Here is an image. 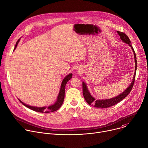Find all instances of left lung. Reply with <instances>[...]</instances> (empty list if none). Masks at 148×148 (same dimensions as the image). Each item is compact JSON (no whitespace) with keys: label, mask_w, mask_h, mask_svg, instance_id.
<instances>
[{"label":"left lung","mask_w":148,"mask_h":148,"mask_svg":"<svg viewBox=\"0 0 148 148\" xmlns=\"http://www.w3.org/2000/svg\"><path fill=\"white\" fill-rule=\"evenodd\" d=\"M117 33L118 35L120 36V38L122 40V41L124 43L128 44L132 49L134 55V58H135V73L133 77V79L132 81L131 84L129 86V87L126 88L123 92H122L121 94L118 95V96L114 97L110 99H95L90 94L89 92L88 88L87 87V84L82 82V93L84 98H85L86 102L90 105H94V107L96 108H108L110 107L115 105V104L118 103L120 101H121L123 99H124L126 96H127L131 92V91L132 89V87L134 86L135 79V75H136V71L137 69V61H136V54L135 53V51L134 50V48L131 46V41H130L129 37L126 34H125L123 32H121L119 31H117Z\"/></svg>","instance_id":"obj_1"}]
</instances>
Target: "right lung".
Wrapping results in <instances>:
<instances>
[{"label":"right lung","instance_id":"add662e5","mask_svg":"<svg viewBox=\"0 0 148 148\" xmlns=\"http://www.w3.org/2000/svg\"><path fill=\"white\" fill-rule=\"evenodd\" d=\"M20 41V39H18L17 40V41L16 42V46L14 47V50L16 49L18 42ZM72 75L73 74L70 73L69 74H68L67 75H66L65 77V78L63 79L62 83H61V88H60V90L58 94V95L57 97V99L56 101V102L51 105H50L49 107H33V106H30V105H27L25 103H23L22 101H20L19 99V101L22 103L23 105H25V107H26L27 108L33 110L34 111L38 112H42V113H49V112H54L56 111L57 110H58L62 105L63 101H64V95H65V88H66V84L67 83V82L72 78Z\"/></svg>","mask_w":148,"mask_h":148}]
</instances>
